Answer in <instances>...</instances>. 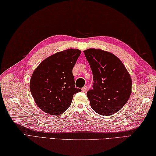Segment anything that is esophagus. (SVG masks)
<instances>
[{"mask_svg": "<svg viewBox=\"0 0 156 156\" xmlns=\"http://www.w3.org/2000/svg\"><path fill=\"white\" fill-rule=\"evenodd\" d=\"M87 87L86 86H85L84 87H83L82 88V91H83V92H86V91H87Z\"/></svg>", "mask_w": 156, "mask_h": 156, "instance_id": "34e87169", "label": "esophagus"}]
</instances>
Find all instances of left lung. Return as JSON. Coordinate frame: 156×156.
Segmentation results:
<instances>
[{
    "label": "left lung",
    "mask_w": 156,
    "mask_h": 156,
    "mask_svg": "<svg viewBox=\"0 0 156 156\" xmlns=\"http://www.w3.org/2000/svg\"><path fill=\"white\" fill-rule=\"evenodd\" d=\"M93 74V89L87 92L91 107L97 113L109 116L125 105L131 94L132 80L117 57L101 49L83 51Z\"/></svg>",
    "instance_id": "1"
}]
</instances>
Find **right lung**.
I'll list each match as a JSON object with an SVG mask.
<instances>
[{
	"label": "right lung",
	"instance_id": "add662e5",
	"mask_svg": "<svg viewBox=\"0 0 156 156\" xmlns=\"http://www.w3.org/2000/svg\"><path fill=\"white\" fill-rule=\"evenodd\" d=\"M81 53L69 49L43 61L31 75L30 88L40 109L52 115L63 113L70 107L73 95L81 91L74 86L73 69Z\"/></svg>",
	"mask_w": 156,
	"mask_h": 156
}]
</instances>
